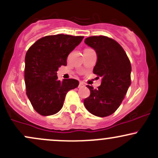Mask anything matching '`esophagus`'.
<instances>
[{
    "mask_svg": "<svg viewBox=\"0 0 158 158\" xmlns=\"http://www.w3.org/2000/svg\"><path fill=\"white\" fill-rule=\"evenodd\" d=\"M85 86V85L83 84V82H79V88H83Z\"/></svg>",
    "mask_w": 158,
    "mask_h": 158,
    "instance_id": "esophagus-1",
    "label": "esophagus"
}]
</instances>
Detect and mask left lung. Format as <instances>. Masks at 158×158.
Segmentation results:
<instances>
[{
  "instance_id": "1",
  "label": "left lung",
  "mask_w": 158,
  "mask_h": 158,
  "mask_svg": "<svg viewBox=\"0 0 158 158\" xmlns=\"http://www.w3.org/2000/svg\"><path fill=\"white\" fill-rule=\"evenodd\" d=\"M85 43L97 54L93 73L101 77V83L97 89L87 85L91 94L84 105L93 115L107 117L119 107L130 86V61L120 44L107 36H91Z\"/></svg>"
}]
</instances>
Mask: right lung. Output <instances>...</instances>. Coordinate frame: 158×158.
Masks as SVG:
<instances>
[{"mask_svg": "<svg viewBox=\"0 0 158 158\" xmlns=\"http://www.w3.org/2000/svg\"><path fill=\"white\" fill-rule=\"evenodd\" d=\"M83 38L64 34L48 35L38 40L26 52V94L33 108L41 115L59 112L66 93L79 85L76 79L58 80L57 72L61 66H66L68 55Z\"/></svg>", "mask_w": 158, "mask_h": 158, "instance_id": "add662e5", "label": "right lung"}]
</instances>
